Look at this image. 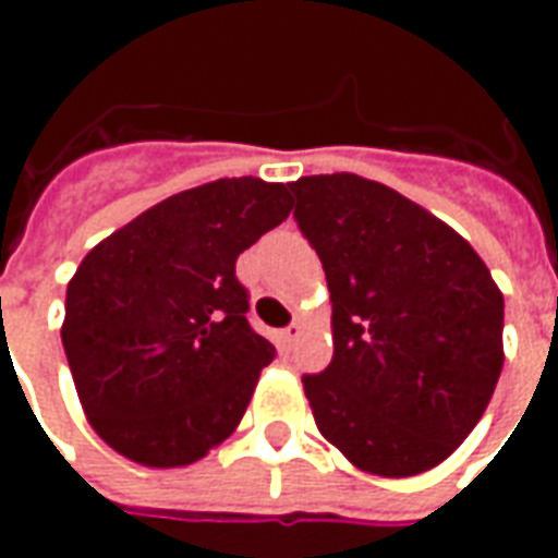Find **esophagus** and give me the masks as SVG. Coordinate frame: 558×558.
I'll list each match as a JSON object with an SVG mask.
<instances>
[{"label": "esophagus", "instance_id": "34e87169", "mask_svg": "<svg viewBox=\"0 0 558 558\" xmlns=\"http://www.w3.org/2000/svg\"><path fill=\"white\" fill-rule=\"evenodd\" d=\"M299 338H302V326H299V323L280 331V340H283L287 347H292V343H299Z\"/></svg>", "mask_w": 558, "mask_h": 558}]
</instances>
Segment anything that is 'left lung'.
<instances>
[{
  "label": "left lung",
  "instance_id": "1",
  "mask_svg": "<svg viewBox=\"0 0 558 558\" xmlns=\"http://www.w3.org/2000/svg\"><path fill=\"white\" fill-rule=\"evenodd\" d=\"M326 268L335 359L304 376L319 433L352 466L410 478L457 451L502 374V292L472 244L355 172L290 184Z\"/></svg>",
  "mask_w": 558,
  "mask_h": 558
}]
</instances>
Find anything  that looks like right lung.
<instances>
[{
  "label": "right lung",
  "instance_id": "add662e5",
  "mask_svg": "<svg viewBox=\"0 0 558 558\" xmlns=\"http://www.w3.org/2000/svg\"><path fill=\"white\" fill-rule=\"evenodd\" d=\"M290 184L218 179L107 235L68 280L62 347L92 430L148 469L230 436L275 347L247 326L242 251L290 218Z\"/></svg>",
  "mask_w": 558,
  "mask_h": 558
}]
</instances>
